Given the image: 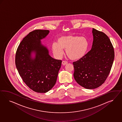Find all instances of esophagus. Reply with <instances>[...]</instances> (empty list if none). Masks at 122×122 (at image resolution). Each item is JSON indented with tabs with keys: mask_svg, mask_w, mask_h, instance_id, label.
Listing matches in <instances>:
<instances>
[{
	"mask_svg": "<svg viewBox=\"0 0 122 122\" xmlns=\"http://www.w3.org/2000/svg\"><path fill=\"white\" fill-rule=\"evenodd\" d=\"M62 63V64H63V65H66V64L67 63V62H66V61H63Z\"/></svg>",
	"mask_w": 122,
	"mask_h": 122,
	"instance_id": "obj_1",
	"label": "esophagus"
}]
</instances>
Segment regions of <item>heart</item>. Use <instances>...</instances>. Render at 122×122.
<instances>
[{"mask_svg":"<svg viewBox=\"0 0 122 122\" xmlns=\"http://www.w3.org/2000/svg\"><path fill=\"white\" fill-rule=\"evenodd\" d=\"M58 43L52 45L54 54L61 57L64 53L63 50H66V56L72 60H78L85 56L89 47V42L84 37L68 35L59 37Z\"/></svg>","mask_w":122,"mask_h":122,"instance_id":"heart-1","label":"heart"}]
</instances>
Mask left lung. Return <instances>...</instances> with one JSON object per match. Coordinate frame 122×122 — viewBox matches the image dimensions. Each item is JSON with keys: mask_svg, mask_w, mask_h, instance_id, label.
<instances>
[{"mask_svg": "<svg viewBox=\"0 0 122 122\" xmlns=\"http://www.w3.org/2000/svg\"><path fill=\"white\" fill-rule=\"evenodd\" d=\"M91 50L81 59L74 62V79L86 89H94L103 84L110 72L115 58L113 46L107 35L92 29Z\"/></svg>", "mask_w": 122, "mask_h": 122, "instance_id": "obj_1", "label": "left lung"}]
</instances>
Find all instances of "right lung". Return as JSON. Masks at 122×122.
<instances>
[{"instance_id": "right-lung-1", "label": "right lung", "mask_w": 122, "mask_h": 122, "mask_svg": "<svg viewBox=\"0 0 122 122\" xmlns=\"http://www.w3.org/2000/svg\"><path fill=\"white\" fill-rule=\"evenodd\" d=\"M49 32L40 30L30 32L19 45L15 54L19 73L26 85L36 92L46 93L54 86L61 66L62 61L51 57L41 43V40Z\"/></svg>"}]
</instances>
